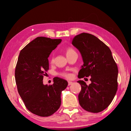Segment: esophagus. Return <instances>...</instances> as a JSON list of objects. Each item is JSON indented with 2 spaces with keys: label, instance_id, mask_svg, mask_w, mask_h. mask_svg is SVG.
Instances as JSON below:
<instances>
[{
  "label": "esophagus",
  "instance_id": "esophagus-1",
  "mask_svg": "<svg viewBox=\"0 0 131 131\" xmlns=\"http://www.w3.org/2000/svg\"><path fill=\"white\" fill-rule=\"evenodd\" d=\"M72 84H73V82H72V81H68V85H72Z\"/></svg>",
  "mask_w": 131,
  "mask_h": 131
}]
</instances>
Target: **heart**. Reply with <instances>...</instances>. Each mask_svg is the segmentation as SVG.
Returning a JSON list of instances; mask_svg holds the SVG:
<instances>
[{
    "label": "heart",
    "mask_w": 131,
    "mask_h": 131,
    "mask_svg": "<svg viewBox=\"0 0 131 131\" xmlns=\"http://www.w3.org/2000/svg\"><path fill=\"white\" fill-rule=\"evenodd\" d=\"M73 52H74V51L72 49V48H68V49L67 50V51H66V55H68L69 54H70V53ZM54 57H52L51 58V62L53 63V62H54ZM61 76H62L63 77H66V78H68V79L70 78L71 76H72L70 73H67V72H62V73H61Z\"/></svg>",
    "instance_id": "obj_1"
}]
</instances>
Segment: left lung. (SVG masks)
Returning <instances> with one entry per match:
<instances>
[{"instance_id":"8db88e82","label":"left lung","mask_w":131,"mask_h":131,"mask_svg":"<svg viewBox=\"0 0 131 131\" xmlns=\"http://www.w3.org/2000/svg\"><path fill=\"white\" fill-rule=\"evenodd\" d=\"M72 43L80 52L84 62L78 77H91L89 85L83 80L77 81L81 86L80 105L89 112H101L109 106L118 87V70L112 51L97 37L87 33L77 35Z\"/></svg>"}]
</instances>
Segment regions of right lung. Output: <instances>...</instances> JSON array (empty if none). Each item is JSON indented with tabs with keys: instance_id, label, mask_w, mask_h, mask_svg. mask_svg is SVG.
I'll return each mask as SVG.
<instances>
[{
	"instance_id": "1",
	"label": "right lung",
	"mask_w": 131,
	"mask_h": 131,
	"mask_svg": "<svg viewBox=\"0 0 131 131\" xmlns=\"http://www.w3.org/2000/svg\"><path fill=\"white\" fill-rule=\"evenodd\" d=\"M62 41L37 37L22 50L15 67L17 90L26 107L39 116L48 117L61 104V92L68 86L65 80L54 77V83L43 84V77L49 69L48 58Z\"/></svg>"
}]
</instances>
